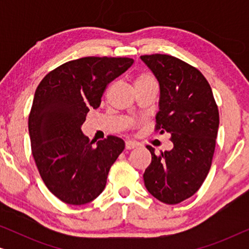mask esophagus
<instances>
[{
	"mask_svg": "<svg viewBox=\"0 0 249 249\" xmlns=\"http://www.w3.org/2000/svg\"><path fill=\"white\" fill-rule=\"evenodd\" d=\"M138 144L136 142H132V141H127L125 142V148L127 149H132L135 147H137Z\"/></svg>",
	"mask_w": 249,
	"mask_h": 249,
	"instance_id": "esophagus-1",
	"label": "esophagus"
}]
</instances>
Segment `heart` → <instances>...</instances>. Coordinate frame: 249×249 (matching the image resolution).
Listing matches in <instances>:
<instances>
[{"label": "heart", "mask_w": 249, "mask_h": 249, "mask_svg": "<svg viewBox=\"0 0 249 249\" xmlns=\"http://www.w3.org/2000/svg\"><path fill=\"white\" fill-rule=\"evenodd\" d=\"M148 83H155L154 78L148 73H142L135 80V85H142V84H148Z\"/></svg>", "instance_id": "1"}]
</instances>
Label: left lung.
<instances>
[{
	"mask_svg": "<svg viewBox=\"0 0 249 249\" xmlns=\"http://www.w3.org/2000/svg\"><path fill=\"white\" fill-rule=\"evenodd\" d=\"M160 85L156 129L171 135L173 147L155 154L144 173L149 194L178 204L200 188L210 171L219 129V111L205 77L188 63L165 54L141 56Z\"/></svg>",
	"mask_w": 249,
	"mask_h": 249,
	"instance_id": "1",
	"label": "left lung"
}]
</instances>
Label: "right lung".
Returning a JSON list of instances; mask_svg holds the SVG:
<instances>
[{
    "label": "right lung",
    "mask_w": 249,
    "mask_h": 249,
    "mask_svg": "<svg viewBox=\"0 0 249 249\" xmlns=\"http://www.w3.org/2000/svg\"><path fill=\"white\" fill-rule=\"evenodd\" d=\"M132 63L129 57H81L51 71L37 87L28 120L33 156L44 183L64 203L96 198L124 149L115 136L94 147L81 125L89 108L100 107L105 87Z\"/></svg>",
    "instance_id": "obj_1"
}]
</instances>
